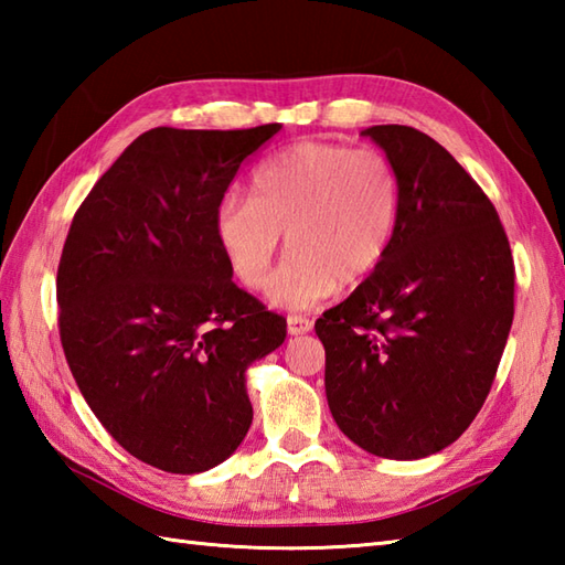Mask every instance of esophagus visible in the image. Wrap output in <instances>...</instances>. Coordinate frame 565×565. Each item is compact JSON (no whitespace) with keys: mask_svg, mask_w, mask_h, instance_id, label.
Returning <instances> with one entry per match:
<instances>
[{"mask_svg":"<svg viewBox=\"0 0 565 565\" xmlns=\"http://www.w3.org/2000/svg\"><path fill=\"white\" fill-rule=\"evenodd\" d=\"M286 326H289V334H306V332L313 330V322H310L303 316H289Z\"/></svg>","mask_w":565,"mask_h":565,"instance_id":"1","label":"esophagus"}]
</instances>
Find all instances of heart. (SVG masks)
Here are the masks:
<instances>
[{
    "instance_id": "obj_1",
    "label": "heart",
    "mask_w": 565,
    "mask_h": 565,
    "mask_svg": "<svg viewBox=\"0 0 565 565\" xmlns=\"http://www.w3.org/2000/svg\"><path fill=\"white\" fill-rule=\"evenodd\" d=\"M401 218V179L374 148L306 140L271 154L252 174L249 199H227L213 231L237 279L264 289L281 233L291 257L269 298L289 310L313 308L374 274Z\"/></svg>"
}]
</instances>
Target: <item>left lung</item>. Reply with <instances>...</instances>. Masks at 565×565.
<instances>
[{"instance_id": "obj_1", "label": "left lung", "mask_w": 565, "mask_h": 565, "mask_svg": "<svg viewBox=\"0 0 565 565\" xmlns=\"http://www.w3.org/2000/svg\"><path fill=\"white\" fill-rule=\"evenodd\" d=\"M401 179L381 267L316 320L334 423L381 459L459 439L481 411L514 316V262L498 211L437 140L411 126L362 130Z\"/></svg>"}]
</instances>
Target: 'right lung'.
I'll use <instances>...</instances> for the list:
<instances>
[{
  "mask_svg": "<svg viewBox=\"0 0 565 565\" xmlns=\"http://www.w3.org/2000/svg\"><path fill=\"white\" fill-rule=\"evenodd\" d=\"M281 130L152 128L82 201L57 267L72 376L106 431L167 473H201L245 439V371L286 320L237 289L215 211L239 164Z\"/></svg>",
  "mask_w": 565,
  "mask_h": 565,
  "instance_id": "1",
  "label": "right lung"
}]
</instances>
